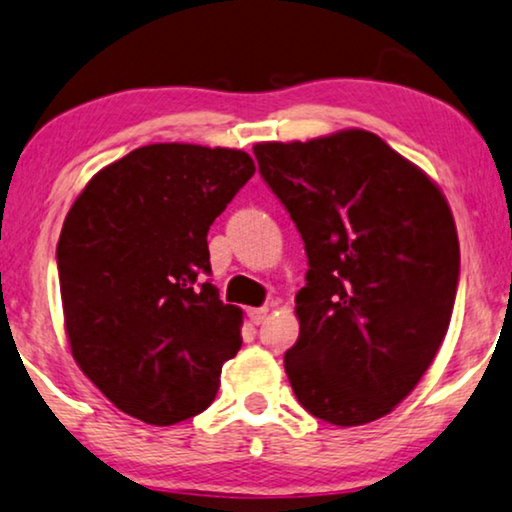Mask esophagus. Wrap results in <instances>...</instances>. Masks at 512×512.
Wrapping results in <instances>:
<instances>
[{
    "label": "esophagus",
    "instance_id": "obj_1",
    "mask_svg": "<svg viewBox=\"0 0 512 512\" xmlns=\"http://www.w3.org/2000/svg\"><path fill=\"white\" fill-rule=\"evenodd\" d=\"M267 316H269L267 306H260V309H248V318L252 325H262L264 320H267Z\"/></svg>",
    "mask_w": 512,
    "mask_h": 512
}]
</instances>
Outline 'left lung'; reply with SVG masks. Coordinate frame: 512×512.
<instances>
[{
	"instance_id": "left-lung-1",
	"label": "left lung",
	"mask_w": 512,
	"mask_h": 512,
	"mask_svg": "<svg viewBox=\"0 0 512 512\" xmlns=\"http://www.w3.org/2000/svg\"><path fill=\"white\" fill-rule=\"evenodd\" d=\"M252 152L309 257L299 337L285 353L299 405L335 426L386 417L452 318L461 260L445 194L363 128Z\"/></svg>"
}]
</instances>
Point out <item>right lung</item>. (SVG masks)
Wrapping results in <instances>:
<instances>
[{
	"label": "right lung",
	"mask_w": 512,
	"mask_h": 512,
	"mask_svg": "<svg viewBox=\"0 0 512 512\" xmlns=\"http://www.w3.org/2000/svg\"><path fill=\"white\" fill-rule=\"evenodd\" d=\"M255 173L241 149L159 142L95 173L58 241L65 332L81 372L121 412L173 426L206 410L241 349L208 229Z\"/></svg>",
	"instance_id": "right-lung-1"
}]
</instances>
